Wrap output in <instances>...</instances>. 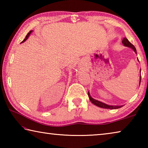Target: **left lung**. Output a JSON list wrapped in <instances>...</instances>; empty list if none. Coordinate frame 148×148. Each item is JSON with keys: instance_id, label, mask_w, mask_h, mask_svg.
Segmentation results:
<instances>
[{"instance_id": "obj_1", "label": "left lung", "mask_w": 148, "mask_h": 148, "mask_svg": "<svg viewBox=\"0 0 148 148\" xmlns=\"http://www.w3.org/2000/svg\"><path fill=\"white\" fill-rule=\"evenodd\" d=\"M122 43L126 47H129L130 48H131L134 50V51L135 53H136V49L135 48V47L132 45L131 42H130L128 39L126 38H124L122 40ZM140 72H141V69H140ZM140 82H141V74H140ZM88 96L89 97V100L91 101V102H92V104L96 105V106H99L100 108H106V109H117V108H121L123 106H110V105H108L105 103H103V102H102L101 101H97V100H95L94 99H92V97H91V95H90L89 92H88Z\"/></svg>"}]
</instances>
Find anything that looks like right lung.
Returning a JSON list of instances; mask_svg holds the SVG:
<instances>
[{"mask_svg": "<svg viewBox=\"0 0 148 148\" xmlns=\"http://www.w3.org/2000/svg\"><path fill=\"white\" fill-rule=\"evenodd\" d=\"M32 32V31H29V33H28V34H27V36H25V39L23 40L21 42V43H23V42H24L25 41V40H27V38H28V37L29 36V35H30V34H31Z\"/></svg>", "mask_w": 148, "mask_h": 148, "instance_id": "add662e5", "label": "right lung"}]
</instances>
